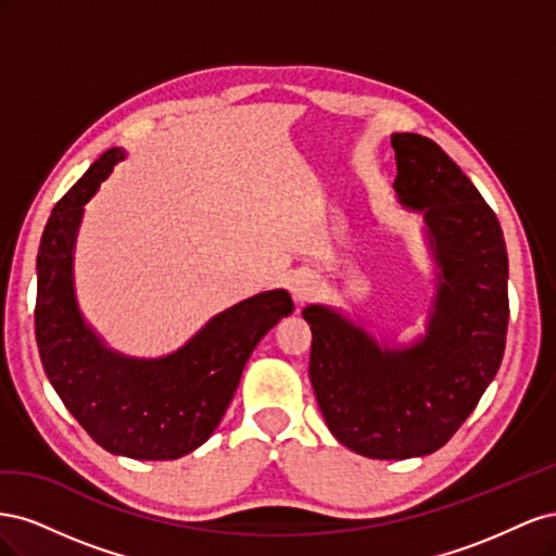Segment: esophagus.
<instances>
[{
    "mask_svg": "<svg viewBox=\"0 0 556 556\" xmlns=\"http://www.w3.org/2000/svg\"><path fill=\"white\" fill-rule=\"evenodd\" d=\"M290 290H292V296H294L296 301H306L308 296L315 294L317 280H315V276H311V274H294V276L290 278Z\"/></svg>",
    "mask_w": 556,
    "mask_h": 556,
    "instance_id": "1",
    "label": "esophagus"
}]
</instances>
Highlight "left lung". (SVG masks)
I'll return each mask as SVG.
<instances>
[{"instance_id":"8db88e82","label":"left lung","mask_w":556,"mask_h":556,"mask_svg":"<svg viewBox=\"0 0 556 556\" xmlns=\"http://www.w3.org/2000/svg\"><path fill=\"white\" fill-rule=\"evenodd\" d=\"M394 190L425 215L439 266L427 333L380 345L329 306L311 304V382L336 441L362 457L410 459L443 447L494 380L508 331V252L498 217L439 143L392 134Z\"/></svg>"}]
</instances>
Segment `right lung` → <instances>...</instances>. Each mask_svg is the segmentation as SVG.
Wrapping results in <instances>:
<instances>
[{
	"label": "right lung",
	"mask_w": 556,
	"mask_h": 556,
	"mask_svg": "<svg viewBox=\"0 0 556 556\" xmlns=\"http://www.w3.org/2000/svg\"><path fill=\"white\" fill-rule=\"evenodd\" d=\"M121 160L125 150H106L48 217L37 255V345L50 384L97 445L129 459H178L208 441L252 350L294 304L285 290L260 292L160 359L106 348L78 311L74 248L83 206Z\"/></svg>",
	"instance_id": "right-lung-1"
}]
</instances>
